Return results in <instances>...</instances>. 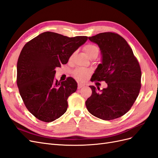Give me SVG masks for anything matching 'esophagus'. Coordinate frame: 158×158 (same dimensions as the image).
Returning a JSON list of instances; mask_svg holds the SVG:
<instances>
[{
  "instance_id": "obj_1",
  "label": "esophagus",
  "mask_w": 158,
  "mask_h": 158,
  "mask_svg": "<svg viewBox=\"0 0 158 158\" xmlns=\"http://www.w3.org/2000/svg\"><path fill=\"white\" fill-rule=\"evenodd\" d=\"M85 85V84H80V83H78V89H80L81 88L84 87Z\"/></svg>"
}]
</instances>
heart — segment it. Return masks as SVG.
<instances>
[{
	"label": "heart",
	"instance_id": "heart-1",
	"mask_svg": "<svg viewBox=\"0 0 158 158\" xmlns=\"http://www.w3.org/2000/svg\"><path fill=\"white\" fill-rule=\"evenodd\" d=\"M84 51L89 58L92 56L98 55L99 49L98 47L93 44H88L84 47ZM73 55L70 57V60L73 59ZM90 74V70L84 68H78L74 71V76L76 79L79 80H84Z\"/></svg>",
	"mask_w": 158,
	"mask_h": 158
}]
</instances>
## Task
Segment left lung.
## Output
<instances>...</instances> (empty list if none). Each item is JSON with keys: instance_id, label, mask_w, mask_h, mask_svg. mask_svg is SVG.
<instances>
[{"instance_id": "obj_1", "label": "left lung", "mask_w": 158, "mask_h": 158, "mask_svg": "<svg viewBox=\"0 0 158 158\" xmlns=\"http://www.w3.org/2000/svg\"><path fill=\"white\" fill-rule=\"evenodd\" d=\"M101 51L102 63L92 76V81H105L107 87L89 85L92 94L85 102L94 116L109 121L127 113L136 101L141 87L139 63L127 41L117 33H101L89 37Z\"/></svg>"}]
</instances>
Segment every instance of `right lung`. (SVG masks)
Listing matches in <instances>:
<instances>
[{"mask_svg": "<svg viewBox=\"0 0 158 158\" xmlns=\"http://www.w3.org/2000/svg\"><path fill=\"white\" fill-rule=\"evenodd\" d=\"M87 40L86 36L46 31L23 46L17 63V85L26 108L39 120L52 122L66 111L68 98L77 89V82L71 77L58 82L55 69L67 63Z\"/></svg>", "mask_w": 158, "mask_h": 158, "instance_id": "obj_1", "label": "right lung"}]
</instances>
